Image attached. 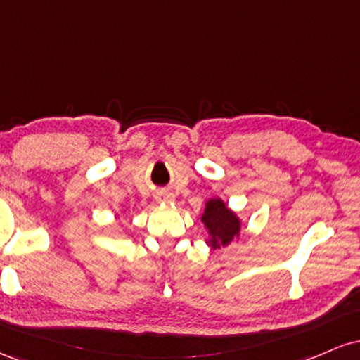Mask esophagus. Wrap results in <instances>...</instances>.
<instances>
[{
  "mask_svg": "<svg viewBox=\"0 0 360 360\" xmlns=\"http://www.w3.org/2000/svg\"><path fill=\"white\" fill-rule=\"evenodd\" d=\"M162 200L164 201H172V196H171V194H162Z\"/></svg>",
  "mask_w": 360,
  "mask_h": 360,
  "instance_id": "1",
  "label": "esophagus"
}]
</instances>
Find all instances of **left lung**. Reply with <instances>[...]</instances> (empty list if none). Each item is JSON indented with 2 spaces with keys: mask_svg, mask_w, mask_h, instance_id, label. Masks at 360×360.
<instances>
[{
  "mask_svg": "<svg viewBox=\"0 0 360 360\" xmlns=\"http://www.w3.org/2000/svg\"><path fill=\"white\" fill-rule=\"evenodd\" d=\"M203 221L212 235V245L220 247L232 242L235 235L240 232V221L226 208L221 200H210L206 203Z\"/></svg>",
  "mask_w": 360,
  "mask_h": 360,
  "instance_id": "left-lung-1",
  "label": "left lung"
}]
</instances>
